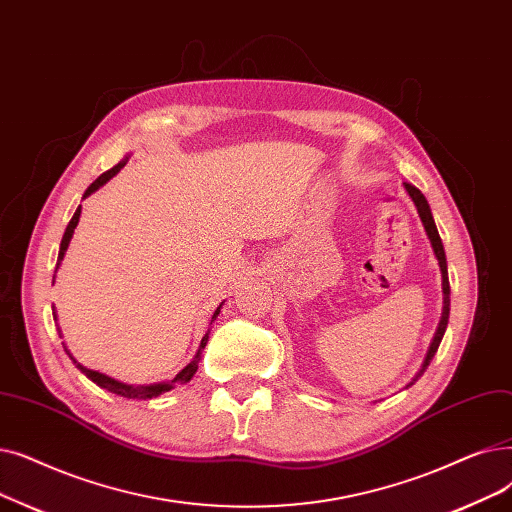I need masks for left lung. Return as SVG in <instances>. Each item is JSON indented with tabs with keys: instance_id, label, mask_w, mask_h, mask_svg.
Returning <instances> with one entry per match:
<instances>
[{
	"instance_id": "obj_1",
	"label": "left lung",
	"mask_w": 512,
	"mask_h": 512,
	"mask_svg": "<svg viewBox=\"0 0 512 512\" xmlns=\"http://www.w3.org/2000/svg\"><path fill=\"white\" fill-rule=\"evenodd\" d=\"M404 186H406L410 198L414 201V205H416V209H418V215H420V221H422V226H425L427 236H429V240H431V244H433V251H435V257H437V261H439L441 278H443V314H441L439 328H437V332H435L433 343H431L429 353H427V358H425V364H422V368H420V372H418V376H420L422 372L427 370V366L431 364L433 355L437 353V347H439V343H441V339H443V332H446V326H448V318H450V280H448L446 251H443V242H441V238H439V232H437L435 219H433V215H431V207H429V203H427V198H425V194H422L416 186H412V184H408V182H406ZM418 376H416V379H418ZM410 385H412V383H410Z\"/></svg>"
}]
</instances>
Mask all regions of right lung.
Masks as SVG:
<instances>
[{
    "label": "right lung",
    "instance_id": "add662e5",
    "mask_svg": "<svg viewBox=\"0 0 512 512\" xmlns=\"http://www.w3.org/2000/svg\"><path fill=\"white\" fill-rule=\"evenodd\" d=\"M123 165H125V161H121L119 165H115L113 169H108L106 173H102L98 180L85 190V194H83V198L85 196H90L92 192H96L100 186H104L110 177L113 175H117L121 169H123ZM79 215H81V207L75 211V215H73V219L69 221V226H66V232H64V236H62V242H60V253H58V263H56V270H58V265H60V261H62V257H64V251L69 249V242H71V238H73V232H75V228H77V224H79ZM221 307V305H219ZM219 307L215 309V314H213V318H217V314H219ZM213 322V320H211ZM207 341H209V335H205L203 337V341H201V347H198V351H196V355H194V360L175 376V379L171 381V383H159V385H146V387H133V385H125V383H119V381H115V379H110V376H106V374H102V372H96V370H87V368H83L81 364H77L75 360V364H77V368L87 376V379L90 381H94L98 387H102V389H106V391H110V393H117V395H121V397H127V399H150V397H157V395H161V393H165V391H169V389H173V385H184V383H188L192 376L196 374V370H198V362H201V353H203V349H205V345H207ZM71 355V353H69Z\"/></svg>",
    "mask_w": 512,
    "mask_h": 512
}]
</instances>
